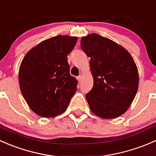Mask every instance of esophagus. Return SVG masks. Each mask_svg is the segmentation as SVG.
I'll return each mask as SVG.
<instances>
[{"label": "esophagus", "instance_id": "obj_1", "mask_svg": "<svg viewBox=\"0 0 156 156\" xmlns=\"http://www.w3.org/2000/svg\"><path fill=\"white\" fill-rule=\"evenodd\" d=\"M77 79H78V81H79V83H80L81 81V79H82V76H81V75H79V76L77 78Z\"/></svg>", "mask_w": 156, "mask_h": 156}]
</instances>
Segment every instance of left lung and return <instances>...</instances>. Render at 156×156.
<instances>
[{
    "mask_svg": "<svg viewBox=\"0 0 156 156\" xmlns=\"http://www.w3.org/2000/svg\"><path fill=\"white\" fill-rule=\"evenodd\" d=\"M81 48L90 58L94 86L86 99L91 112L103 119L119 117L130 107L139 86L133 57L122 45L95 33L81 37Z\"/></svg>",
    "mask_w": 156,
    "mask_h": 156,
    "instance_id": "8db88e82",
    "label": "left lung"
}]
</instances>
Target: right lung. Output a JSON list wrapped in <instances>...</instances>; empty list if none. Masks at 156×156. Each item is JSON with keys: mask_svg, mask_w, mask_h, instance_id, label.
<instances>
[{"mask_svg": "<svg viewBox=\"0 0 156 156\" xmlns=\"http://www.w3.org/2000/svg\"><path fill=\"white\" fill-rule=\"evenodd\" d=\"M78 37L57 35L28 51L19 69L20 90L37 115L53 118L67 109L77 90V81L69 74L67 56Z\"/></svg>", "mask_w": 156, "mask_h": 156, "instance_id": "add662e5", "label": "right lung"}]
</instances>
